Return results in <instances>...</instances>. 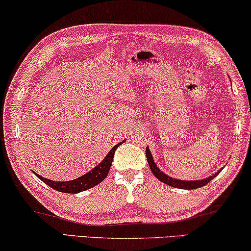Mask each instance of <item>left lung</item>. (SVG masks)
<instances>
[{
    "label": "left lung",
    "mask_w": 251,
    "mask_h": 251,
    "mask_svg": "<svg viewBox=\"0 0 251 251\" xmlns=\"http://www.w3.org/2000/svg\"><path fill=\"white\" fill-rule=\"evenodd\" d=\"M146 153H147V159H148V164L150 166V169L151 172H152V174L156 176V177L159 179L160 182L165 183V184H167L169 186H173V188H177V189H184V190H193V189H198V188H201V186L206 185L207 183H209L211 179L214 177H216V176L220 174V173L223 171V168H221L220 171L215 173V174L210 175L209 177H206V178H202V179H199V181H185V179H179V178H174L172 177V176H169L167 174H165L164 172H161L159 167H158L156 161L153 160V157H152V153H151V151L149 148L147 147L146 149Z\"/></svg>",
    "instance_id": "left-lung-1"
}]
</instances>
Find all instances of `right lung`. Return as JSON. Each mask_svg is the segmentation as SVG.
Returning a JSON list of instances; mask_svg holds the SVG:
<instances>
[{
	"instance_id": "1",
	"label": "right lung",
	"mask_w": 251,
	"mask_h": 251,
	"mask_svg": "<svg viewBox=\"0 0 251 251\" xmlns=\"http://www.w3.org/2000/svg\"><path fill=\"white\" fill-rule=\"evenodd\" d=\"M125 140L122 141V142H119L118 144H116V146L109 151L107 156L103 158V160H102L99 165L95 166L93 169H91L89 173L82 175L78 178L72 179V181H66V182L52 181V179L45 178L43 176L36 174L35 172L34 174L36 175L41 181H43L45 184L59 192L79 193L82 191H85V190H89L95 185L100 184V183L107 177V175L109 174V171H110L112 160H114L115 151L119 146H121V144H123Z\"/></svg>"
}]
</instances>
